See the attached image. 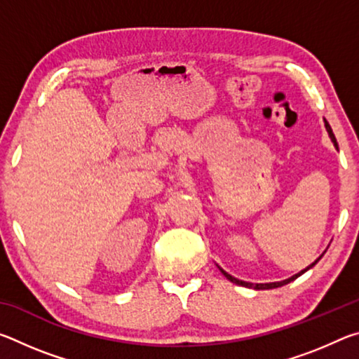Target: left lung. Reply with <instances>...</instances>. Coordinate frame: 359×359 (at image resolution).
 <instances>
[{
  "mask_svg": "<svg viewBox=\"0 0 359 359\" xmlns=\"http://www.w3.org/2000/svg\"><path fill=\"white\" fill-rule=\"evenodd\" d=\"M325 126H326V131H327V135H330V137H331V141L334 142V147L336 149H339L337 147V141H336V136H334V133H332V130H331V126H330V123H327V121L325 120ZM321 257H323V255H321ZM321 257L315 261V263H312L311 266H307L306 269H302L301 272H297V274H294L293 277H290V278H287V280H282V282H272V283H250V282H244V280H239V278H236V277H233V276H229L226 271H223L220 266H218V269L222 271V274L228 278V280H231L233 283H236V285H241V287H247V288H253V290H272V288H278V287H283V285H287V283H290V282H293L294 278H297L299 276H302L304 272L306 271H309L311 269V267H313L315 264L318 263V261L321 259Z\"/></svg>",
  "mask_w": 359,
  "mask_h": 359,
  "instance_id": "left-lung-1",
  "label": "left lung"
}]
</instances>
